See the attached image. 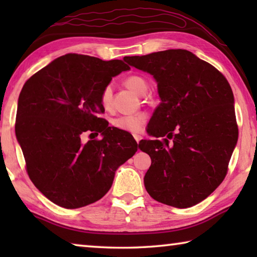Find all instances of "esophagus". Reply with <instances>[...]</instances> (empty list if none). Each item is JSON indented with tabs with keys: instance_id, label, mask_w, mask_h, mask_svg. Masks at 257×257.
Listing matches in <instances>:
<instances>
[{
	"instance_id": "obj_1",
	"label": "esophagus",
	"mask_w": 257,
	"mask_h": 257,
	"mask_svg": "<svg viewBox=\"0 0 257 257\" xmlns=\"http://www.w3.org/2000/svg\"><path fill=\"white\" fill-rule=\"evenodd\" d=\"M134 138H135V141H136L137 144H138L139 141H141V139H142V136H139V135H134Z\"/></svg>"
}]
</instances>
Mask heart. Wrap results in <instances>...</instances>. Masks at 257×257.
Segmentation results:
<instances>
[{
	"instance_id": "heart-1",
	"label": "heart",
	"mask_w": 257,
	"mask_h": 257,
	"mask_svg": "<svg viewBox=\"0 0 257 257\" xmlns=\"http://www.w3.org/2000/svg\"><path fill=\"white\" fill-rule=\"evenodd\" d=\"M124 84L130 89H133L135 93L139 95H144L147 90V82L145 81L144 78L139 76H130L125 79ZM101 104L104 107H108L111 104L112 99V86L107 85L103 88L101 93ZM147 116L146 113H138V114H133V115H120L118 118L113 120V125L115 128L120 130H123V132L128 133H139L142 132L143 128H144L145 123L147 122Z\"/></svg>"
}]
</instances>
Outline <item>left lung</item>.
Instances as JSON below:
<instances>
[{
    "label": "left lung",
    "instance_id": "obj_1",
    "mask_svg": "<svg viewBox=\"0 0 257 257\" xmlns=\"http://www.w3.org/2000/svg\"><path fill=\"white\" fill-rule=\"evenodd\" d=\"M153 75L161 103L141 141L151 156L144 185L152 198L186 208L202 202L227 176L238 139L233 94L216 68L186 50L124 56Z\"/></svg>",
    "mask_w": 257,
    "mask_h": 257
}]
</instances>
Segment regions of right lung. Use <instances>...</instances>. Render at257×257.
<instances>
[{
    "mask_svg": "<svg viewBox=\"0 0 257 257\" xmlns=\"http://www.w3.org/2000/svg\"><path fill=\"white\" fill-rule=\"evenodd\" d=\"M122 60L70 53L25 82L18 99L16 135L26 171L56 205L78 208L110 190L115 170L137 152L133 136L101 118V93L112 77L129 70ZM101 133L87 143L81 136Z\"/></svg>",
    "mask_w": 257,
    "mask_h": 257,
    "instance_id": "right-lung-1",
    "label": "right lung"
}]
</instances>
